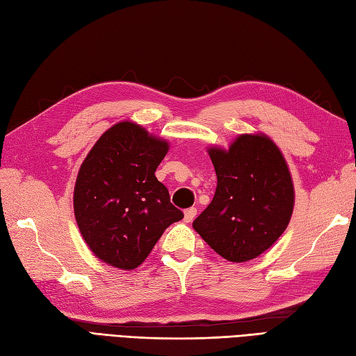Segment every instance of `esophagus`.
Instances as JSON below:
<instances>
[{"label": "esophagus", "instance_id": "34e87169", "mask_svg": "<svg viewBox=\"0 0 356 356\" xmlns=\"http://www.w3.org/2000/svg\"><path fill=\"white\" fill-rule=\"evenodd\" d=\"M195 216H196V209L195 207L187 209L184 211V222H192V220L195 219Z\"/></svg>", "mask_w": 356, "mask_h": 356}]
</instances>
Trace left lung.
I'll return each mask as SVG.
<instances>
[{
	"label": "left lung",
	"instance_id": "obj_1",
	"mask_svg": "<svg viewBox=\"0 0 356 356\" xmlns=\"http://www.w3.org/2000/svg\"><path fill=\"white\" fill-rule=\"evenodd\" d=\"M218 186L193 228L219 256L247 262L286 230L294 184L280 149L265 134H242L230 147H209Z\"/></svg>",
	"mask_w": 356,
	"mask_h": 356
}]
</instances>
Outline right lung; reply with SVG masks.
I'll use <instances>...</instances> for the list:
<instances>
[{
	"instance_id": "add662e5",
	"label": "right lung",
	"mask_w": 356,
	"mask_h": 356,
	"mask_svg": "<svg viewBox=\"0 0 356 356\" xmlns=\"http://www.w3.org/2000/svg\"><path fill=\"white\" fill-rule=\"evenodd\" d=\"M169 151L165 140L120 122L96 141L77 173L74 216L83 241L105 264L134 270L165 228L184 218L155 177Z\"/></svg>"
}]
</instances>
